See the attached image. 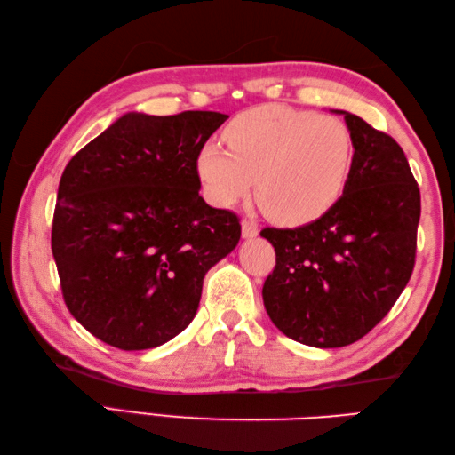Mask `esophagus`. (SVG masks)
Listing matches in <instances>:
<instances>
[{"mask_svg":"<svg viewBox=\"0 0 455 455\" xmlns=\"http://www.w3.org/2000/svg\"><path fill=\"white\" fill-rule=\"evenodd\" d=\"M259 233L258 228V222L252 220V219H244L243 220V236L244 238H256Z\"/></svg>","mask_w":455,"mask_h":455,"instance_id":"esophagus-1","label":"esophagus"}]
</instances>
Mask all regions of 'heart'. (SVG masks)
I'll return each instance as SVG.
<instances>
[{
    "label": "heart",
    "instance_id": "1",
    "mask_svg": "<svg viewBox=\"0 0 455 455\" xmlns=\"http://www.w3.org/2000/svg\"><path fill=\"white\" fill-rule=\"evenodd\" d=\"M228 150L207 142L196 156L203 196L233 207L254 188L259 205L282 225H303L340 199L354 166L347 124L328 115L264 105L227 124Z\"/></svg>",
    "mask_w": 455,
    "mask_h": 455
}]
</instances>
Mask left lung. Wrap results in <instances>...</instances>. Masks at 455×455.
Returning a JSON list of instances; mask_svg holds the SVG:
<instances>
[{
	"label": "left lung",
	"mask_w": 455,
	"mask_h": 455,
	"mask_svg": "<svg viewBox=\"0 0 455 455\" xmlns=\"http://www.w3.org/2000/svg\"><path fill=\"white\" fill-rule=\"evenodd\" d=\"M354 166L342 197L297 228H264L275 267L262 297L295 342L342 347L365 336L407 287L417 254L420 189L403 148L347 111Z\"/></svg>",
	"instance_id": "obj_1"
}]
</instances>
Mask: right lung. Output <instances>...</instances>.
Masks as SVG:
<instances>
[{"instance_id":"add662e5","label":"right lung","mask_w":455,"mask_h":455,"mask_svg":"<svg viewBox=\"0 0 455 455\" xmlns=\"http://www.w3.org/2000/svg\"><path fill=\"white\" fill-rule=\"evenodd\" d=\"M225 113H124L68 162L52 256L68 311L119 350L172 340L197 313L203 277L236 248L235 212L199 196L196 156Z\"/></svg>"}]
</instances>
